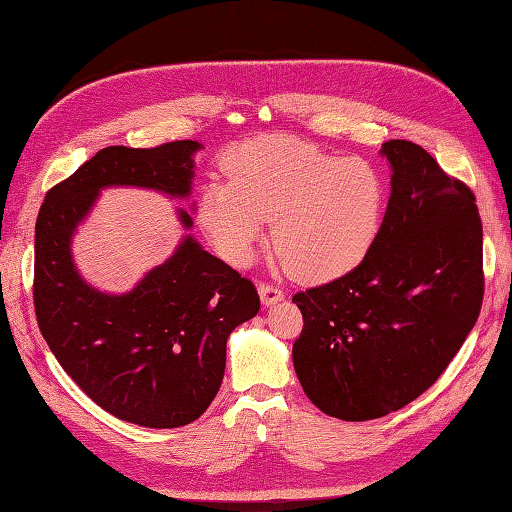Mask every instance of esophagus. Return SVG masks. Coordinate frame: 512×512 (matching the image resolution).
<instances>
[{"instance_id":"obj_1","label":"esophagus","mask_w":512,"mask_h":512,"mask_svg":"<svg viewBox=\"0 0 512 512\" xmlns=\"http://www.w3.org/2000/svg\"><path fill=\"white\" fill-rule=\"evenodd\" d=\"M258 294H260V301L265 307H271L275 303H280L284 299V292L280 288L275 286H269V284H260L258 286Z\"/></svg>"}]
</instances>
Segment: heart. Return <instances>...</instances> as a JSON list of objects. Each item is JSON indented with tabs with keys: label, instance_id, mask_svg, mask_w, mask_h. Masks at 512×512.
Listing matches in <instances>:
<instances>
[{
	"label": "heart",
	"instance_id": "b5f03b06",
	"mask_svg": "<svg viewBox=\"0 0 512 512\" xmlns=\"http://www.w3.org/2000/svg\"><path fill=\"white\" fill-rule=\"evenodd\" d=\"M226 168L200 190L196 215L230 265H250L273 218L275 250L307 282L346 275L380 235L386 185L367 160L277 134L245 141Z\"/></svg>",
	"mask_w": 512,
	"mask_h": 512
}]
</instances>
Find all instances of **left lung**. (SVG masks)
<instances>
[{
  "mask_svg": "<svg viewBox=\"0 0 512 512\" xmlns=\"http://www.w3.org/2000/svg\"><path fill=\"white\" fill-rule=\"evenodd\" d=\"M391 196L369 254L337 280L297 292L292 363L324 414L371 421L440 378L483 305V224L474 194L410 141H389Z\"/></svg>",
  "mask_w": 512,
  "mask_h": 512,
  "instance_id": "8db88e82",
  "label": "left lung"
}]
</instances>
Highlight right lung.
<instances>
[{
	"label": "right lung",
	"instance_id": "obj_1",
	"mask_svg": "<svg viewBox=\"0 0 512 512\" xmlns=\"http://www.w3.org/2000/svg\"><path fill=\"white\" fill-rule=\"evenodd\" d=\"M200 149L196 141L106 147L46 194L36 222L42 337L100 408L151 429L188 425L209 408L224 378L228 335L258 314V292L188 232L132 290L102 292L76 269L72 241L106 188L190 198ZM177 218L183 230L194 226L185 209Z\"/></svg>",
	"mask_w": 512,
	"mask_h": 512
}]
</instances>
